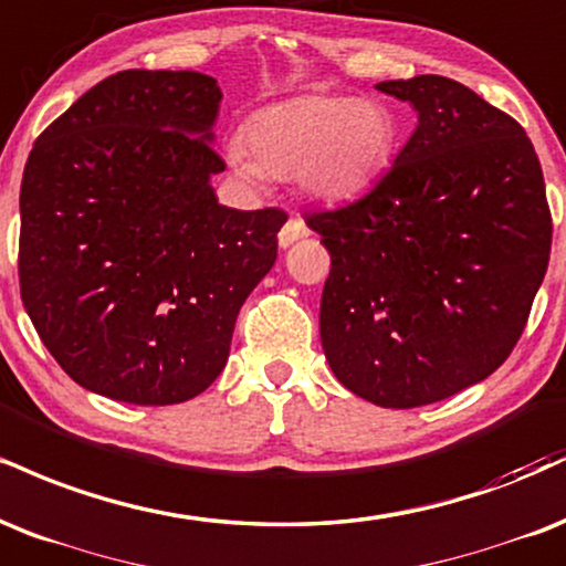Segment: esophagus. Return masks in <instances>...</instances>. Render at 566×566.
I'll return each instance as SVG.
<instances>
[{
  "label": "esophagus",
  "mask_w": 566,
  "mask_h": 566,
  "mask_svg": "<svg viewBox=\"0 0 566 566\" xmlns=\"http://www.w3.org/2000/svg\"><path fill=\"white\" fill-rule=\"evenodd\" d=\"M311 229L305 227L303 218H290L287 223H284L282 231H279V248H290L292 242L303 240V237H308Z\"/></svg>",
  "instance_id": "esophagus-1"
}]
</instances>
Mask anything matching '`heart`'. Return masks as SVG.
<instances>
[{
	"instance_id": "1",
	"label": "heart",
	"mask_w": 566,
	"mask_h": 566,
	"mask_svg": "<svg viewBox=\"0 0 566 566\" xmlns=\"http://www.w3.org/2000/svg\"><path fill=\"white\" fill-rule=\"evenodd\" d=\"M229 163L244 181L265 174L295 176L313 200L348 202L364 195L390 166L398 118L379 99L348 94H301L258 111Z\"/></svg>"
}]
</instances>
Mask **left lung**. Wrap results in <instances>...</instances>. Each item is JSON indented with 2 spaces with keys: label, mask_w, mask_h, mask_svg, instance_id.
I'll return each instance as SVG.
<instances>
[{
  "label": "left lung",
  "mask_w": 566,
  "mask_h": 566,
  "mask_svg": "<svg viewBox=\"0 0 566 566\" xmlns=\"http://www.w3.org/2000/svg\"><path fill=\"white\" fill-rule=\"evenodd\" d=\"M417 132L369 195L305 223L332 255L318 329L335 377L382 408L438 403L522 337L551 255L541 160L512 115L446 76L382 81Z\"/></svg>",
  "instance_id": "8db88e82"
}]
</instances>
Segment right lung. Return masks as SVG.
I'll list each match as a JSON object with an SVG mask.
<instances>
[{"mask_svg":"<svg viewBox=\"0 0 566 566\" xmlns=\"http://www.w3.org/2000/svg\"><path fill=\"white\" fill-rule=\"evenodd\" d=\"M216 78L120 71L42 132L20 184V297L73 382L136 406L200 395L276 261L279 208L218 206Z\"/></svg>","mask_w":566,"mask_h":566,"instance_id":"right-lung-1","label":"right lung"}]
</instances>
